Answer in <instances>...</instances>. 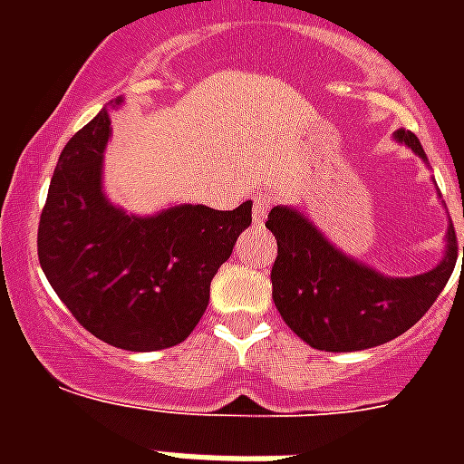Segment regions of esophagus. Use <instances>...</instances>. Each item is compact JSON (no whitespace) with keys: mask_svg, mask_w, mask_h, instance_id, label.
<instances>
[{"mask_svg":"<svg viewBox=\"0 0 464 464\" xmlns=\"http://www.w3.org/2000/svg\"><path fill=\"white\" fill-rule=\"evenodd\" d=\"M272 204H275V197H272V195L255 197V202H253V218H255V221H257V224H262V221L267 218L269 209H272Z\"/></svg>","mask_w":464,"mask_h":464,"instance_id":"1","label":"esophagus"}]
</instances>
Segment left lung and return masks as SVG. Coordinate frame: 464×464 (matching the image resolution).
<instances>
[{"mask_svg":"<svg viewBox=\"0 0 464 464\" xmlns=\"http://www.w3.org/2000/svg\"><path fill=\"white\" fill-rule=\"evenodd\" d=\"M397 141L426 159L410 130H400ZM267 228L276 238L275 305L284 323L320 352H356L400 337L431 308L458 262L453 224L443 262L410 279H390L353 262L334 250L308 218L286 207L269 211Z\"/></svg>","mask_w":464,"mask_h":464,"instance_id":"obj_1","label":"left lung"}]
</instances>
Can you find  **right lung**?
<instances>
[{"label": "right lung", "mask_w": 464, "mask_h": 464, "mask_svg": "<svg viewBox=\"0 0 464 464\" xmlns=\"http://www.w3.org/2000/svg\"><path fill=\"white\" fill-rule=\"evenodd\" d=\"M108 137L103 108L62 149L40 214L38 260L93 337L127 352H159L197 327L211 279L253 221V204L233 211L182 204L159 217H127L101 189Z\"/></svg>", "instance_id": "right-lung-1"}]
</instances>
